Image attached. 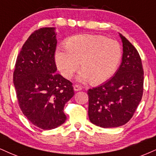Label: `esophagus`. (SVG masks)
Listing matches in <instances>:
<instances>
[{
	"label": "esophagus",
	"instance_id": "esophagus-1",
	"mask_svg": "<svg viewBox=\"0 0 156 156\" xmlns=\"http://www.w3.org/2000/svg\"><path fill=\"white\" fill-rule=\"evenodd\" d=\"M74 91L77 92V91H80V90H82V87H80V85H77V84H75V85L74 86Z\"/></svg>",
	"mask_w": 156,
	"mask_h": 156
}]
</instances>
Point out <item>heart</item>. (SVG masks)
<instances>
[{
	"label": "heart",
	"mask_w": 156,
	"mask_h": 156,
	"mask_svg": "<svg viewBox=\"0 0 156 156\" xmlns=\"http://www.w3.org/2000/svg\"><path fill=\"white\" fill-rule=\"evenodd\" d=\"M122 48L116 40L97 34H77L69 37L66 47L55 51V62L61 74L71 79L80 69V82L91 80L98 84L114 74L122 59Z\"/></svg>",
	"instance_id": "b5f03b06"
}]
</instances>
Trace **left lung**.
Listing matches in <instances>:
<instances>
[{"instance_id": "8db88e82", "label": "left lung", "mask_w": 156, "mask_h": 156, "mask_svg": "<svg viewBox=\"0 0 156 156\" xmlns=\"http://www.w3.org/2000/svg\"><path fill=\"white\" fill-rule=\"evenodd\" d=\"M122 61L110 80L87 91L90 121L103 128L118 127L133 116L143 93L144 72L137 49L119 33Z\"/></svg>"}]
</instances>
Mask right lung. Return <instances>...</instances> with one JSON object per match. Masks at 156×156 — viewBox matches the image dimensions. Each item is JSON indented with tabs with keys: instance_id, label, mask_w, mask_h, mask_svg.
<instances>
[{
	"instance_id": "obj_1",
	"label": "right lung",
	"mask_w": 156,
	"mask_h": 156,
	"mask_svg": "<svg viewBox=\"0 0 156 156\" xmlns=\"http://www.w3.org/2000/svg\"><path fill=\"white\" fill-rule=\"evenodd\" d=\"M54 27L34 31L23 45L13 72L19 105L28 120L43 129H52L66 120L65 104L74 95L72 83L57 74Z\"/></svg>"
}]
</instances>
